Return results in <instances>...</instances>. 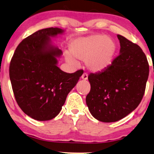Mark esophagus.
Masks as SVG:
<instances>
[{
	"instance_id": "34e87169",
	"label": "esophagus",
	"mask_w": 154,
	"mask_h": 154,
	"mask_svg": "<svg viewBox=\"0 0 154 154\" xmlns=\"http://www.w3.org/2000/svg\"><path fill=\"white\" fill-rule=\"evenodd\" d=\"M82 79H83V80H87L88 79V75L87 73H84L82 75Z\"/></svg>"
}]
</instances>
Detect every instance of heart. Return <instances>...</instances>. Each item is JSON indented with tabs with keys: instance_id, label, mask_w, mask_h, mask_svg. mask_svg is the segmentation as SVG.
<instances>
[{
	"instance_id": "obj_1",
	"label": "heart",
	"mask_w": 154,
	"mask_h": 154,
	"mask_svg": "<svg viewBox=\"0 0 154 154\" xmlns=\"http://www.w3.org/2000/svg\"><path fill=\"white\" fill-rule=\"evenodd\" d=\"M69 49L70 54H65L67 62L76 65V59L85 61L89 70L100 72L111 65L118 47L111 38L103 34H96L72 41L69 45Z\"/></svg>"
}]
</instances>
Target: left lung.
<instances>
[{
	"mask_svg": "<svg viewBox=\"0 0 154 154\" xmlns=\"http://www.w3.org/2000/svg\"><path fill=\"white\" fill-rule=\"evenodd\" d=\"M120 54L110 66L88 76L91 90L86 98L89 112L96 120L112 122L137 108L144 94L149 66L138 45L121 35Z\"/></svg>",
	"mask_w": 154,
	"mask_h": 154,
	"instance_id": "1",
	"label": "left lung"
}]
</instances>
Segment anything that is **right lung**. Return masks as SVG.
Listing matches in <instances>:
<instances>
[{"mask_svg":"<svg viewBox=\"0 0 154 154\" xmlns=\"http://www.w3.org/2000/svg\"><path fill=\"white\" fill-rule=\"evenodd\" d=\"M58 27L43 29L18 45L10 64V79L16 101L24 113L38 121L59 114L67 94L82 70L67 73L58 67L63 52L51 38L64 34Z\"/></svg>","mask_w":154,"mask_h":154,"instance_id":"right-lung-1","label":"right lung"}]
</instances>
